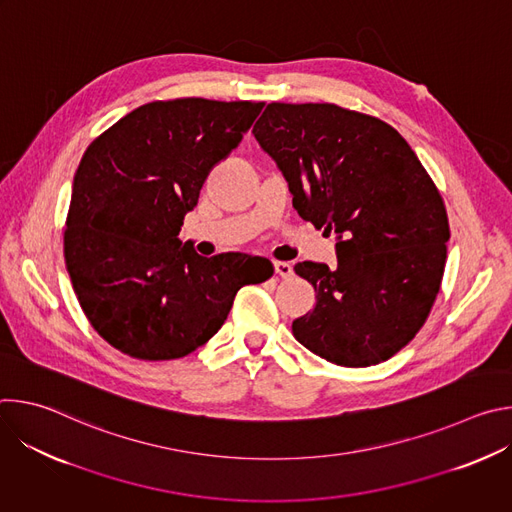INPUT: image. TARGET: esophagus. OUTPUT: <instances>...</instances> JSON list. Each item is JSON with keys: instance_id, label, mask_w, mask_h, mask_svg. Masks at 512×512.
<instances>
[{"instance_id": "esophagus-1", "label": "esophagus", "mask_w": 512, "mask_h": 512, "mask_svg": "<svg viewBox=\"0 0 512 512\" xmlns=\"http://www.w3.org/2000/svg\"><path fill=\"white\" fill-rule=\"evenodd\" d=\"M273 267H275V273H277L279 277H289L291 273H294V267H291V265L285 263V261H275Z\"/></svg>"}]
</instances>
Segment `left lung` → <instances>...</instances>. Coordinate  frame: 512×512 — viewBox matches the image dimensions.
<instances>
[{
    "instance_id": "8db88e82",
    "label": "left lung",
    "mask_w": 512,
    "mask_h": 512,
    "mask_svg": "<svg viewBox=\"0 0 512 512\" xmlns=\"http://www.w3.org/2000/svg\"><path fill=\"white\" fill-rule=\"evenodd\" d=\"M304 221L336 239V265L294 271L318 294L291 330L342 367H371L413 340L440 291L450 225L409 143L332 103H269L253 127Z\"/></svg>"
}]
</instances>
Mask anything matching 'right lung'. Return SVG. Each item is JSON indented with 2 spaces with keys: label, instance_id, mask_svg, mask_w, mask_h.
Segmentation results:
<instances>
[{
  "label": "right lung",
  "instance_id": "right-lung-1",
  "mask_svg": "<svg viewBox=\"0 0 512 512\" xmlns=\"http://www.w3.org/2000/svg\"><path fill=\"white\" fill-rule=\"evenodd\" d=\"M263 103L176 99L141 105L99 135L72 182L64 259L93 328L141 360H172L212 338L237 291L273 275L269 259L202 257L178 239L210 170Z\"/></svg>",
  "mask_w": 512,
  "mask_h": 512
}]
</instances>
